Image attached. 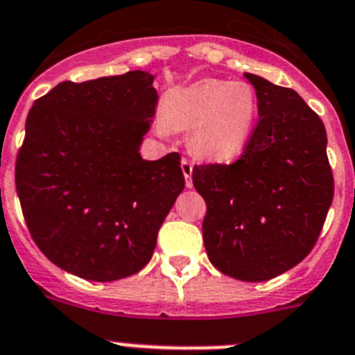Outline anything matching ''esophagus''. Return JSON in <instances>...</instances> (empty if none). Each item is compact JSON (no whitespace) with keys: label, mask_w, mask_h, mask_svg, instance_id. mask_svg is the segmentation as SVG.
<instances>
[{"label":"esophagus","mask_w":355,"mask_h":355,"mask_svg":"<svg viewBox=\"0 0 355 355\" xmlns=\"http://www.w3.org/2000/svg\"><path fill=\"white\" fill-rule=\"evenodd\" d=\"M181 168H183V174H184V183H187L188 188L193 187V181H191V172H193V164L187 158H183L181 162Z\"/></svg>","instance_id":"obj_1"}]
</instances>
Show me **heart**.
Here are the masks:
<instances>
[{
	"label": "heart",
	"mask_w": 355,
	"mask_h": 355,
	"mask_svg": "<svg viewBox=\"0 0 355 355\" xmlns=\"http://www.w3.org/2000/svg\"><path fill=\"white\" fill-rule=\"evenodd\" d=\"M254 89L248 82L205 78L167 94L165 118L178 129H191L190 144L205 160H230L248 144L254 125Z\"/></svg>",
	"instance_id": "heart-1"
}]
</instances>
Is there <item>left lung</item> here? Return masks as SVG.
Returning <instances> with one entry per match:
<instances>
[{
    "instance_id": "1",
    "label": "left lung",
    "mask_w": 355,
    "mask_h": 355,
    "mask_svg": "<svg viewBox=\"0 0 355 355\" xmlns=\"http://www.w3.org/2000/svg\"><path fill=\"white\" fill-rule=\"evenodd\" d=\"M258 123L232 164L195 165L204 197V245L225 275L263 282L309 256L333 202L322 120L293 89L245 73Z\"/></svg>"
}]
</instances>
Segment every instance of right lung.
<instances>
[{"label": "right lung", "instance_id": "right-lung-1", "mask_svg": "<svg viewBox=\"0 0 355 355\" xmlns=\"http://www.w3.org/2000/svg\"><path fill=\"white\" fill-rule=\"evenodd\" d=\"M155 76L62 82L35 101L17 153L15 187L40 251L87 281L134 275L151 259L184 188L180 153L143 160Z\"/></svg>", "mask_w": 355, "mask_h": 355}]
</instances>
